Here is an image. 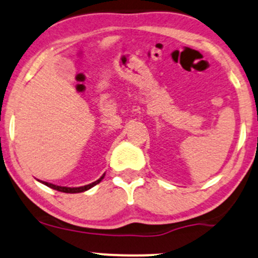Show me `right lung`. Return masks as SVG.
<instances>
[{"instance_id": "add662e5", "label": "right lung", "mask_w": 258, "mask_h": 258, "mask_svg": "<svg viewBox=\"0 0 258 258\" xmlns=\"http://www.w3.org/2000/svg\"><path fill=\"white\" fill-rule=\"evenodd\" d=\"M105 176V173L101 176L99 179L95 180V182L91 183V184H87V185L85 186H79V187H68V186H59V185H55V184H51V183H47V182H41L43 184H45L46 186L51 187L53 190H57V191H61V192H67V194H76V192H84L86 190L91 189V187H93L94 185H97L98 183L101 182V179H103Z\"/></svg>"}]
</instances>
